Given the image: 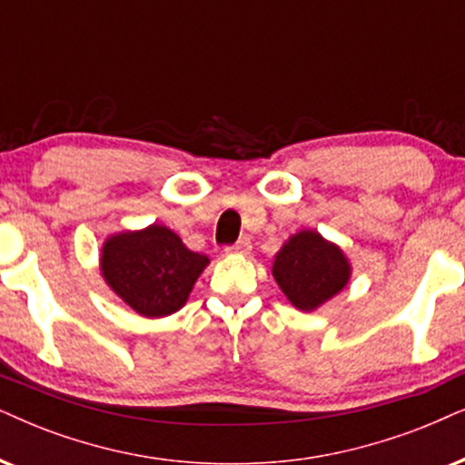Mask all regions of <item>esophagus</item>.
<instances>
[{
	"mask_svg": "<svg viewBox=\"0 0 465 465\" xmlns=\"http://www.w3.org/2000/svg\"><path fill=\"white\" fill-rule=\"evenodd\" d=\"M225 252H229V255H249V252H251V240L249 238H240L236 244L227 246Z\"/></svg>",
	"mask_w": 465,
	"mask_h": 465,
	"instance_id": "esophagus-1",
	"label": "esophagus"
}]
</instances>
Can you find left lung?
I'll use <instances>...</instances> for the list:
<instances>
[{"instance_id": "1", "label": "left lung", "mask_w": 465, "mask_h": 465, "mask_svg": "<svg viewBox=\"0 0 465 465\" xmlns=\"http://www.w3.org/2000/svg\"><path fill=\"white\" fill-rule=\"evenodd\" d=\"M272 276L293 307L311 313L345 290L351 263L339 244L315 229H302L274 255Z\"/></svg>"}]
</instances>
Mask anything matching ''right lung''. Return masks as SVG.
<instances>
[{"mask_svg":"<svg viewBox=\"0 0 465 465\" xmlns=\"http://www.w3.org/2000/svg\"><path fill=\"white\" fill-rule=\"evenodd\" d=\"M210 257L191 251L169 227L126 229L107 236L101 274L109 290L141 317H167L184 307Z\"/></svg>","mask_w":465,"mask_h":465,"instance_id":"right-lung-1","label":"right lung"}]
</instances>
